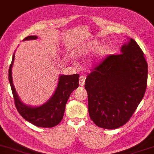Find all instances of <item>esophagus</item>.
I'll use <instances>...</instances> for the list:
<instances>
[{"mask_svg":"<svg viewBox=\"0 0 154 154\" xmlns=\"http://www.w3.org/2000/svg\"><path fill=\"white\" fill-rule=\"evenodd\" d=\"M85 76H80L79 77V85L80 86H83L85 85Z\"/></svg>","mask_w":154,"mask_h":154,"instance_id":"34e87169","label":"esophagus"}]
</instances>
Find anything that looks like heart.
Masks as SVG:
<instances>
[{
    "label": "heart",
    "mask_w": 154,
    "mask_h": 154,
    "mask_svg": "<svg viewBox=\"0 0 154 154\" xmlns=\"http://www.w3.org/2000/svg\"><path fill=\"white\" fill-rule=\"evenodd\" d=\"M98 45H99V42L97 40H93L79 48V53L82 54H86L90 53V51H94L98 46L97 50H96V55L97 57L101 58V57L105 56L109 52V47L106 43L100 44L99 46H98Z\"/></svg>",
    "instance_id": "obj_1"
}]
</instances>
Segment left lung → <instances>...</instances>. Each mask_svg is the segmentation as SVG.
Returning <instances> with one entry per match:
<instances>
[{
    "mask_svg": "<svg viewBox=\"0 0 154 154\" xmlns=\"http://www.w3.org/2000/svg\"><path fill=\"white\" fill-rule=\"evenodd\" d=\"M121 54L107 55L87 77L90 117L98 127L116 129L131 119L145 95L148 64L131 38Z\"/></svg>",
    "mask_w": 154,
    "mask_h": 154,
    "instance_id": "8db88e82",
    "label": "left lung"
}]
</instances>
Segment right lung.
Segmentation results:
<instances>
[{
    "instance_id": "obj_1",
    "label": "right lung",
    "mask_w": 154,
    "mask_h": 154,
    "mask_svg": "<svg viewBox=\"0 0 154 154\" xmlns=\"http://www.w3.org/2000/svg\"><path fill=\"white\" fill-rule=\"evenodd\" d=\"M37 38L36 36H29L23 41ZM14 54L8 70V79L14 98L15 106L18 112L29 123L38 127L51 128L58 125L64 116L65 106L70 95L79 86L78 74L72 75H61L58 85L52 97L45 104L40 107H32L21 103L16 94L12 80V66L14 61Z\"/></svg>"
}]
</instances>
